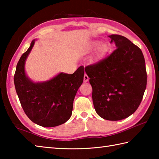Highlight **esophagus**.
I'll use <instances>...</instances> for the list:
<instances>
[{
	"label": "esophagus",
	"instance_id": "1",
	"mask_svg": "<svg viewBox=\"0 0 159 159\" xmlns=\"http://www.w3.org/2000/svg\"><path fill=\"white\" fill-rule=\"evenodd\" d=\"M83 80H84V82H87V81H88V80H89V76H87L86 74H85V75H84Z\"/></svg>",
	"mask_w": 159,
	"mask_h": 159
}]
</instances>
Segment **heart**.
<instances>
[{
    "mask_svg": "<svg viewBox=\"0 0 159 159\" xmlns=\"http://www.w3.org/2000/svg\"><path fill=\"white\" fill-rule=\"evenodd\" d=\"M98 45V42H93L91 43L89 48L92 49L93 48H96ZM106 50H107V46H106V44L103 43V44L100 46V47L98 48V55H102V54H103L104 52L106 51Z\"/></svg>",
    "mask_w": 159,
    "mask_h": 159,
    "instance_id": "b5f03b06",
    "label": "heart"
}]
</instances>
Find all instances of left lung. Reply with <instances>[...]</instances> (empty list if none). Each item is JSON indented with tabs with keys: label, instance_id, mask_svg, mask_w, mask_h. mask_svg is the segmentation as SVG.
Here are the masks:
<instances>
[{
	"label": "left lung",
	"instance_id": "1",
	"mask_svg": "<svg viewBox=\"0 0 159 159\" xmlns=\"http://www.w3.org/2000/svg\"><path fill=\"white\" fill-rule=\"evenodd\" d=\"M109 38L117 48L85 70L96 113L104 120L117 121L129 117L139 107L146 88L147 72L139 47L124 36Z\"/></svg>",
	"mask_w": 159,
	"mask_h": 159
}]
</instances>
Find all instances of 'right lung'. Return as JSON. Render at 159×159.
<instances>
[{
	"label": "right lung",
	"mask_w": 159,
	"mask_h": 159,
	"mask_svg": "<svg viewBox=\"0 0 159 159\" xmlns=\"http://www.w3.org/2000/svg\"><path fill=\"white\" fill-rule=\"evenodd\" d=\"M22 54L14 74V85L25 114L33 122L43 127H55L65 123L72 116L74 97L81 85L84 67L72 74L60 73L48 81L35 83L26 76L25 63L34 45Z\"/></svg>",
	"instance_id": "obj_1"
}]
</instances>
